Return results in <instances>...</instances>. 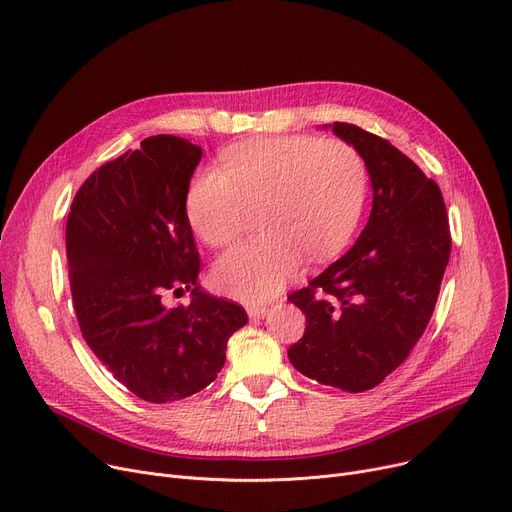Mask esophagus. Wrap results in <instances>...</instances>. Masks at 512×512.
<instances>
[{
  "mask_svg": "<svg viewBox=\"0 0 512 512\" xmlns=\"http://www.w3.org/2000/svg\"><path fill=\"white\" fill-rule=\"evenodd\" d=\"M247 311H249L251 319H263L270 315V307H263V305H251Z\"/></svg>",
  "mask_w": 512,
  "mask_h": 512,
  "instance_id": "1",
  "label": "esophagus"
}]
</instances>
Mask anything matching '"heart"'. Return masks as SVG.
<instances>
[{
    "label": "heart",
    "mask_w": 512,
    "mask_h": 512,
    "mask_svg": "<svg viewBox=\"0 0 512 512\" xmlns=\"http://www.w3.org/2000/svg\"><path fill=\"white\" fill-rule=\"evenodd\" d=\"M369 188L361 153L344 141L265 137L220 155V170L199 172L186 215L209 247L238 236L245 209H257V238L213 265V284L240 301H265L309 263L334 257L355 234Z\"/></svg>",
    "instance_id": "heart-1"
}]
</instances>
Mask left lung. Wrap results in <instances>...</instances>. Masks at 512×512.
I'll return each mask as SVG.
<instances>
[{
    "mask_svg": "<svg viewBox=\"0 0 512 512\" xmlns=\"http://www.w3.org/2000/svg\"><path fill=\"white\" fill-rule=\"evenodd\" d=\"M332 132L361 153L373 205L351 251L288 297L307 321L288 359L319 384L365 392L409 357L427 328L450 228L438 184L415 161L355 124L334 122Z\"/></svg>",
    "mask_w": 512,
    "mask_h": 512,
    "instance_id": "8db88e82",
    "label": "left lung"
}]
</instances>
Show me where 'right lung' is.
Returning <instances> with one entry per match:
<instances>
[{
    "instance_id": "right-lung-1",
    "label": "right lung",
    "mask_w": 512,
    "mask_h": 512,
    "mask_svg": "<svg viewBox=\"0 0 512 512\" xmlns=\"http://www.w3.org/2000/svg\"><path fill=\"white\" fill-rule=\"evenodd\" d=\"M201 155L172 134L149 137L85 180L66 222L80 332L122 386L157 405L218 378L228 338L249 319L197 284L186 191ZM170 289H191L192 303L168 310Z\"/></svg>"
}]
</instances>
